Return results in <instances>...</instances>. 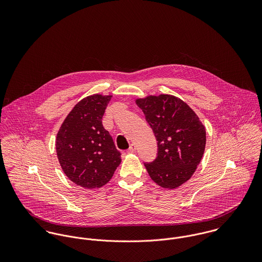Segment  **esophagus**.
<instances>
[{"label":"esophagus","instance_id":"esophagus-1","mask_svg":"<svg viewBox=\"0 0 262 262\" xmlns=\"http://www.w3.org/2000/svg\"><path fill=\"white\" fill-rule=\"evenodd\" d=\"M135 151H136V145H135V144H131L130 147H129V149L127 150L128 153H133V152H135Z\"/></svg>","mask_w":262,"mask_h":262}]
</instances>
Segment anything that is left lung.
Returning a JSON list of instances; mask_svg holds the SVG:
<instances>
[{"label": "left lung", "mask_w": 262, "mask_h": 262, "mask_svg": "<svg viewBox=\"0 0 262 262\" xmlns=\"http://www.w3.org/2000/svg\"><path fill=\"white\" fill-rule=\"evenodd\" d=\"M157 140V156L144 163L151 180L164 188L188 181L201 162L206 129L187 103L171 95L136 100Z\"/></svg>", "instance_id": "1"}]
</instances>
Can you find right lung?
I'll return each mask as SVG.
<instances>
[{
	"mask_svg": "<svg viewBox=\"0 0 262 262\" xmlns=\"http://www.w3.org/2000/svg\"><path fill=\"white\" fill-rule=\"evenodd\" d=\"M111 98L93 95L82 99L68 115L56 136V153L63 172L84 188L105 186L121 163V153L102 124Z\"/></svg>",
	"mask_w": 262,
	"mask_h": 262,
	"instance_id": "right-lung-1",
	"label": "right lung"
}]
</instances>
